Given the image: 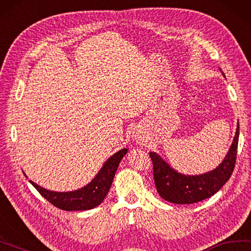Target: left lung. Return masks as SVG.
<instances>
[{"instance_id": "1", "label": "left lung", "mask_w": 251, "mask_h": 251, "mask_svg": "<svg viewBox=\"0 0 251 251\" xmlns=\"http://www.w3.org/2000/svg\"><path fill=\"white\" fill-rule=\"evenodd\" d=\"M224 75V74H223ZM239 138V123L228 152L216 169L199 176H185L168 165L158 153L150 151L153 165V179L159 195L176 204H193L211 198L227 181L234 171Z\"/></svg>"}]
</instances>
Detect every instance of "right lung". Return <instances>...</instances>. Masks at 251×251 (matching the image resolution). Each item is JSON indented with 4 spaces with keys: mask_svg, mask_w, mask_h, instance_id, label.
<instances>
[{
    "mask_svg": "<svg viewBox=\"0 0 251 251\" xmlns=\"http://www.w3.org/2000/svg\"><path fill=\"white\" fill-rule=\"evenodd\" d=\"M127 153V149H121L114 153L104 163L101 170L94 179L79 190L71 192H54L44 189L35 182L29 180L34 188L54 206L63 211H85L92 209L103 202L111 189L112 182L123 157Z\"/></svg>",
    "mask_w": 251,
    "mask_h": 251,
    "instance_id": "obj_1",
    "label": "right lung"
}]
</instances>
